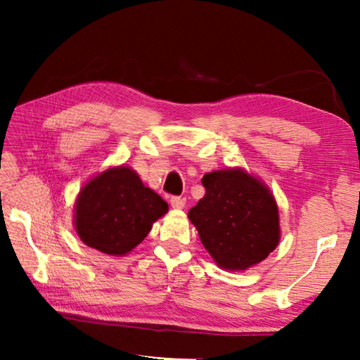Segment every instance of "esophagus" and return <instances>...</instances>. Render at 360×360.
<instances>
[{"mask_svg":"<svg viewBox=\"0 0 360 360\" xmlns=\"http://www.w3.org/2000/svg\"><path fill=\"white\" fill-rule=\"evenodd\" d=\"M170 204L173 209H182L186 205V198H181V196H173L170 200Z\"/></svg>","mask_w":360,"mask_h":360,"instance_id":"34e87169","label":"esophagus"}]
</instances>
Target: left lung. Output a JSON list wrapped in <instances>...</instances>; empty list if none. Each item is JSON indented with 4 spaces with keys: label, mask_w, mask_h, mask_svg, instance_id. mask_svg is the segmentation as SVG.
I'll use <instances>...</instances> for the list:
<instances>
[{
    "label": "left lung",
    "mask_w": 360,
    "mask_h": 360,
    "mask_svg": "<svg viewBox=\"0 0 360 360\" xmlns=\"http://www.w3.org/2000/svg\"><path fill=\"white\" fill-rule=\"evenodd\" d=\"M205 195L188 210L202 246L227 271H246L263 262L280 241L275 198L243 168L204 174Z\"/></svg>",
    "instance_id": "8db88e82"
}]
</instances>
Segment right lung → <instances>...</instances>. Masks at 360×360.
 <instances>
[{"mask_svg": "<svg viewBox=\"0 0 360 360\" xmlns=\"http://www.w3.org/2000/svg\"><path fill=\"white\" fill-rule=\"evenodd\" d=\"M168 204L139 174L119 165L98 173L82 187L75 201V232L86 246L106 255L131 252L164 217Z\"/></svg>", "mask_w": 360, "mask_h": 360, "instance_id": "right-lung-1", "label": "right lung"}]
</instances>
